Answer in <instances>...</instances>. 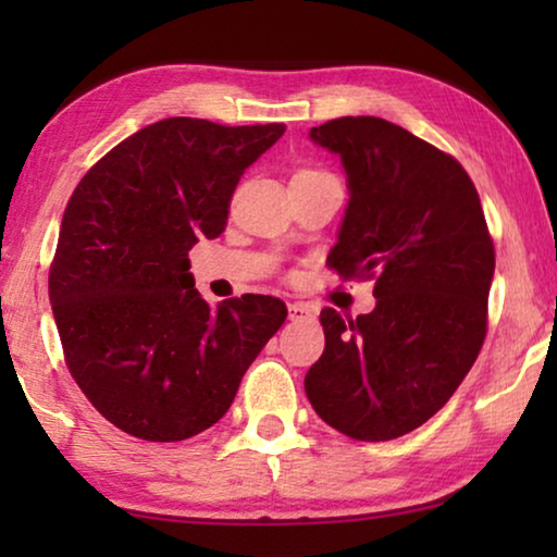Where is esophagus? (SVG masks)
Wrapping results in <instances>:
<instances>
[{"label":"esophagus","instance_id":"34e87169","mask_svg":"<svg viewBox=\"0 0 557 557\" xmlns=\"http://www.w3.org/2000/svg\"><path fill=\"white\" fill-rule=\"evenodd\" d=\"M317 317V311L311 309V307H307V304H288V319H292V322H301V319H314Z\"/></svg>","mask_w":557,"mask_h":557}]
</instances>
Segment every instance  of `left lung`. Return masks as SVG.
Listing matches in <instances>:
<instances>
[{
    "label": "left lung",
    "mask_w": 557,
    "mask_h": 557,
    "mask_svg": "<svg viewBox=\"0 0 557 557\" xmlns=\"http://www.w3.org/2000/svg\"><path fill=\"white\" fill-rule=\"evenodd\" d=\"M309 139L339 157L349 189L326 263L377 276V301L357 319L322 309L324 352L304 391L345 436L391 441L438 413L474 364L494 246L463 166L403 126L342 116Z\"/></svg>",
    "instance_id": "obj_1"
}]
</instances>
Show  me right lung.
Instances as JSON below:
<instances>
[{"label":"right lung","mask_w":557,"mask_h":557,"mask_svg":"<svg viewBox=\"0 0 557 557\" xmlns=\"http://www.w3.org/2000/svg\"><path fill=\"white\" fill-rule=\"evenodd\" d=\"M284 124L174 116L90 166L60 225L50 304L65 362L94 408L144 441H185L225 416L286 304L197 294L189 248L225 231L243 172Z\"/></svg>","instance_id":"add662e5"}]
</instances>
